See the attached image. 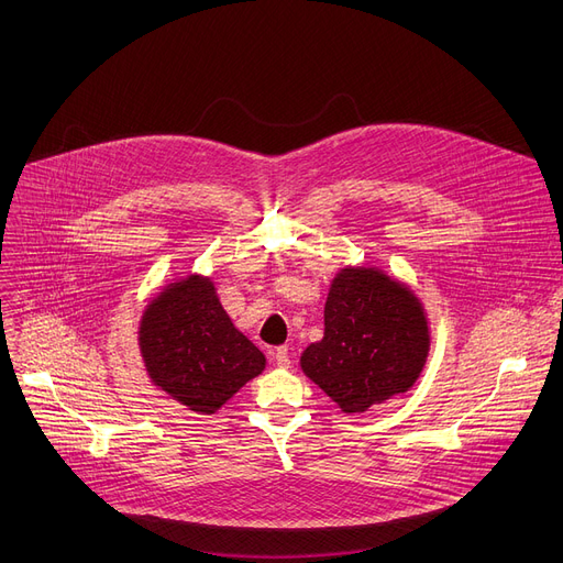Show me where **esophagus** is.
<instances>
[{"label": "esophagus", "mask_w": 563, "mask_h": 563, "mask_svg": "<svg viewBox=\"0 0 563 563\" xmlns=\"http://www.w3.org/2000/svg\"><path fill=\"white\" fill-rule=\"evenodd\" d=\"M274 360H276L278 368H289V366H291L289 347H287V345H280V347H276V352H274Z\"/></svg>", "instance_id": "34e87169"}]
</instances>
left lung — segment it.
Returning <instances> with one entry per match:
<instances>
[{"instance_id":"obj_1","label":"left lung","mask_w":563,"mask_h":563,"mask_svg":"<svg viewBox=\"0 0 563 563\" xmlns=\"http://www.w3.org/2000/svg\"><path fill=\"white\" fill-rule=\"evenodd\" d=\"M429 325L418 298L375 269H343L328 294L325 334L300 368L345 413L366 411L420 377Z\"/></svg>"}]
</instances>
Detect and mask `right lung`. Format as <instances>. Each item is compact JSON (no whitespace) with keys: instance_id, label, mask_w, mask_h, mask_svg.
Here are the masks:
<instances>
[{"instance_id":"obj_1","label":"right lung","mask_w":563,"mask_h":563,"mask_svg":"<svg viewBox=\"0 0 563 563\" xmlns=\"http://www.w3.org/2000/svg\"><path fill=\"white\" fill-rule=\"evenodd\" d=\"M139 341L152 382L195 413H216L265 368V354L233 328L213 283L201 276L147 305Z\"/></svg>"}]
</instances>
